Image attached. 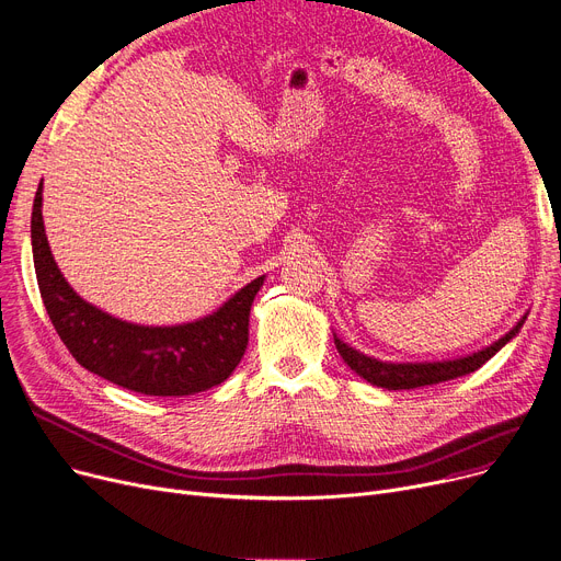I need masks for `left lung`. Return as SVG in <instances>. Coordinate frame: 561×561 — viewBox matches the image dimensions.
Here are the masks:
<instances>
[{
	"instance_id": "1",
	"label": "left lung",
	"mask_w": 561,
	"mask_h": 561,
	"mask_svg": "<svg viewBox=\"0 0 561 561\" xmlns=\"http://www.w3.org/2000/svg\"><path fill=\"white\" fill-rule=\"evenodd\" d=\"M523 323H525V317L512 328L505 337L493 342L491 346H486L473 355L446 359V362H414V365L412 362H403V365H399V362H380L376 357H369L365 353L351 348L348 344L337 340V335H335V346L346 365L359 378H365L367 382H371L376 387H385V389H416V387L437 385L444 380L467 376V374L480 369L486 359L496 355L520 331Z\"/></svg>"
}]
</instances>
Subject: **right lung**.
Masks as SVG:
<instances>
[{
    "mask_svg": "<svg viewBox=\"0 0 561 561\" xmlns=\"http://www.w3.org/2000/svg\"><path fill=\"white\" fill-rule=\"evenodd\" d=\"M43 181L31 213L38 287L58 337L81 367L147 397H190L224 382L249 344V312L260 276L213 314L179 325H138L83 301L62 278L43 224Z\"/></svg>",
    "mask_w": 561,
    "mask_h": 561,
    "instance_id": "obj_1",
    "label": "right lung"
}]
</instances>
